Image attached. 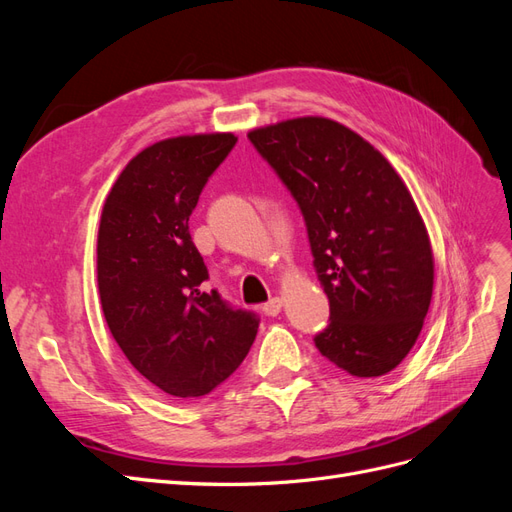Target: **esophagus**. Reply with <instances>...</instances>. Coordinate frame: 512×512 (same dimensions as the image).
<instances>
[{"label": "esophagus", "instance_id": "34e87169", "mask_svg": "<svg viewBox=\"0 0 512 512\" xmlns=\"http://www.w3.org/2000/svg\"><path fill=\"white\" fill-rule=\"evenodd\" d=\"M262 312H265L267 316H277L282 312V299L280 297L269 299L265 305H262Z\"/></svg>", "mask_w": 512, "mask_h": 512}]
</instances>
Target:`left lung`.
<instances>
[{
    "label": "left lung",
    "instance_id": "1",
    "mask_svg": "<svg viewBox=\"0 0 512 512\" xmlns=\"http://www.w3.org/2000/svg\"><path fill=\"white\" fill-rule=\"evenodd\" d=\"M247 138L303 213L331 307L316 348L356 378L389 374L416 344L433 292L431 243L406 183L365 138L327 117Z\"/></svg>",
    "mask_w": 512,
    "mask_h": 512
}]
</instances>
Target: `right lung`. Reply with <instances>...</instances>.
<instances>
[{
	"label": "right lung",
	"instance_id": "right-lung-1",
	"mask_svg": "<svg viewBox=\"0 0 512 512\" xmlns=\"http://www.w3.org/2000/svg\"><path fill=\"white\" fill-rule=\"evenodd\" d=\"M237 136L166 138L138 153L106 196L98 230L100 303L132 367L181 399L211 393L250 352L260 318L207 292L190 215Z\"/></svg>",
	"mask_w": 512,
	"mask_h": 512
}]
</instances>
